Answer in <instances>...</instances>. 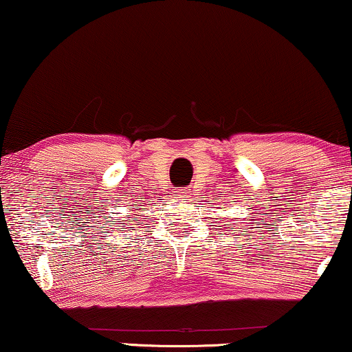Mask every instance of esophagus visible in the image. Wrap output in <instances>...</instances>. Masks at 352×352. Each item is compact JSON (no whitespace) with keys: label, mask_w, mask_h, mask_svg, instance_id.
I'll return each instance as SVG.
<instances>
[{"label":"esophagus","mask_w":352,"mask_h":352,"mask_svg":"<svg viewBox=\"0 0 352 352\" xmlns=\"http://www.w3.org/2000/svg\"><path fill=\"white\" fill-rule=\"evenodd\" d=\"M175 197H177V198H186V197H188V190H186V188L177 190V191H175Z\"/></svg>","instance_id":"esophagus-1"}]
</instances>
